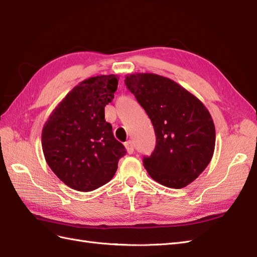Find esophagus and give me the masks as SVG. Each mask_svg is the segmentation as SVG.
Instances as JSON below:
<instances>
[{
	"label": "esophagus",
	"mask_w": 257,
	"mask_h": 257,
	"mask_svg": "<svg viewBox=\"0 0 257 257\" xmlns=\"http://www.w3.org/2000/svg\"><path fill=\"white\" fill-rule=\"evenodd\" d=\"M124 148H126V151H127L128 154L134 153L135 149H134V146H133V142H131V141H127L126 143H124Z\"/></svg>",
	"instance_id": "esophagus-1"
}]
</instances>
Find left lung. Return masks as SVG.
I'll return each instance as SVG.
<instances>
[{"label":"left lung","mask_w":257,"mask_h":257,"mask_svg":"<svg viewBox=\"0 0 257 257\" xmlns=\"http://www.w3.org/2000/svg\"><path fill=\"white\" fill-rule=\"evenodd\" d=\"M128 90L153 123L156 147L143 166L161 185L181 189L193 182L212 160L213 118L199 98L179 83L151 72L124 77Z\"/></svg>","instance_id":"1"}]
</instances>
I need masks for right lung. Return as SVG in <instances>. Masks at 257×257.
Masks as SVG:
<instances>
[{"mask_svg":"<svg viewBox=\"0 0 257 257\" xmlns=\"http://www.w3.org/2000/svg\"><path fill=\"white\" fill-rule=\"evenodd\" d=\"M118 79L117 75H100L81 81L43 126L45 161L66 186L77 191L89 192L107 183L126 154L104 113L114 98Z\"/></svg>","mask_w":257,"mask_h":257,"instance_id":"right-lung-1","label":"right lung"}]
</instances>
